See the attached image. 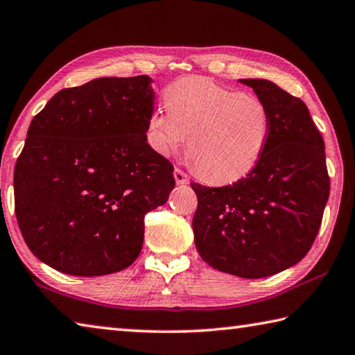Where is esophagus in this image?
<instances>
[{
  "label": "esophagus",
  "instance_id": "obj_1",
  "mask_svg": "<svg viewBox=\"0 0 355 355\" xmlns=\"http://www.w3.org/2000/svg\"><path fill=\"white\" fill-rule=\"evenodd\" d=\"M173 177H175L177 184H189V177L182 169L173 171Z\"/></svg>",
  "mask_w": 355,
  "mask_h": 355
}]
</instances>
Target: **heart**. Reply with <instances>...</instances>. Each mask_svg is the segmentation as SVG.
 Returning <instances> with one entry per match:
<instances>
[{
	"label": "heart",
	"instance_id": "obj_1",
	"mask_svg": "<svg viewBox=\"0 0 355 355\" xmlns=\"http://www.w3.org/2000/svg\"><path fill=\"white\" fill-rule=\"evenodd\" d=\"M166 104L149 116L147 143L169 157L189 137L192 163L209 183L228 184L248 175L267 149L272 114L256 96L186 77L167 88Z\"/></svg>",
	"mask_w": 355,
	"mask_h": 355
}]
</instances>
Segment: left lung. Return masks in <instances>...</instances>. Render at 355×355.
I'll use <instances>...</instances> for the list:
<instances>
[{
    "instance_id": "obj_1",
    "label": "left lung",
    "mask_w": 355,
    "mask_h": 355,
    "mask_svg": "<svg viewBox=\"0 0 355 355\" xmlns=\"http://www.w3.org/2000/svg\"><path fill=\"white\" fill-rule=\"evenodd\" d=\"M272 114L268 146L247 177L222 188L191 183L202 259L239 278H267L311 250L329 198L324 141L309 108L267 79H239Z\"/></svg>"
}]
</instances>
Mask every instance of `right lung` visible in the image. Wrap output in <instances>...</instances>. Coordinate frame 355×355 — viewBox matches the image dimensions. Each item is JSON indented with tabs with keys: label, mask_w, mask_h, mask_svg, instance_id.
<instances>
[{
	"label": "right lung",
	"mask_w": 355,
	"mask_h": 355,
	"mask_svg": "<svg viewBox=\"0 0 355 355\" xmlns=\"http://www.w3.org/2000/svg\"><path fill=\"white\" fill-rule=\"evenodd\" d=\"M152 82L99 77L60 89L32 119L14 172L15 214L46 266L102 276L139 256L144 216L175 186L172 164L146 138Z\"/></svg>",
	"instance_id": "add662e5"
}]
</instances>
